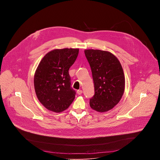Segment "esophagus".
Wrapping results in <instances>:
<instances>
[{"instance_id": "1", "label": "esophagus", "mask_w": 160, "mask_h": 160, "mask_svg": "<svg viewBox=\"0 0 160 160\" xmlns=\"http://www.w3.org/2000/svg\"><path fill=\"white\" fill-rule=\"evenodd\" d=\"M82 90H77V94H78V95H81L82 94Z\"/></svg>"}]
</instances>
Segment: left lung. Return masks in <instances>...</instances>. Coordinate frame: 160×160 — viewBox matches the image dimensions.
<instances>
[{
	"instance_id": "obj_1",
	"label": "left lung",
	"mask_w": 160,
	"mask_h": 160,
	"mask_svg": "<svg viewBox=\"0 0 160 160\" xmlns=\"http://www.w3.org/2000/svg\"><path fill=\"white\" fill-rule=\"evenodd\" d=\"M85 55L92 71L95 94L90 99V108L106 112L120 101L125 90L122 66L112 53L101 50H85Z\"/></svg>"
}]
</instances>
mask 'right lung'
<instances>
[{"label": "right lung", "mask_w": 160, "mask_h": 160, "mask_svg": "<svg viewBox=\"0 0 160 160\" xmlns=\"http://www.w3.org/2000/svg\"><path fill=\"white\" fill-rule=\"evenodd\" d=\"M79 49H54L45 54L34 76L37 97L48 109L56 112L66 110L73 102L76 92L71 87L70 68Z\"/></svg>", "instance_id": "obj_1"}]
</instances>
